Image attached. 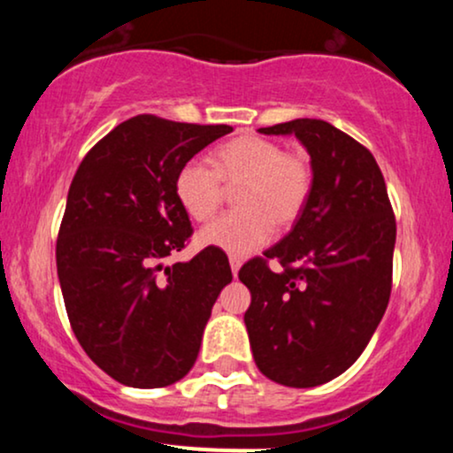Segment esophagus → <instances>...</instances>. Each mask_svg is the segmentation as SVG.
I'll list each match as a JSON object with an SVG mask.
<instances>
[{
  "label": "esophagus",
  "instance_id": "1",
  "mask_svg": "<svg viewBox=\"0 0 453 453\" xmlns=\"http://www.w3.org/2000/svg\"><path fill=\"white\" fill-rule=\"evenodd\" d=\"M230 266H232V274L234 277H238V270H241V259L238 257H230Z\"/></svg>",
  "mask_w": 453,
  "mask_h": 453
}]
</instances>
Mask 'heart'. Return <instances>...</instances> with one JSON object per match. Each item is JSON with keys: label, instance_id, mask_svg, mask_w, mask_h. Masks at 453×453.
<instances>
[{"label": "heart", "instance_id": "obj_1", "mask_svg": "<svg viewBox=\"0 0 453 453\" xmlns=\"http://www.w3.org/2000/svg\"><path fill=\"white\" fill-rule=\"evenodd\" d=\"M226 187H241V209L206 226L200 242L247 256L270 241L274 226L288 230L303 217L313 194V164L277 140L247 134L221 144L212 153V168L191 159L174 179L176 200L196 221H209L219 211Z\"/></svg>", "mask_w": 453, "mask_h": 453}]
</instances>
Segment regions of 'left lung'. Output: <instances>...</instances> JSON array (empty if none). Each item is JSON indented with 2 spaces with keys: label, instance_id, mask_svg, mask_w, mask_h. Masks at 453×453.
I'll return each instance as SVG.
<instances>
[{
  "label": "left lung",
  "instance_id": "1",
  "mask_svg": "<svg viewBox=\"0 0 453 453\" xmlns=\"http://www.w3.org/2000/svg\"><path fill=\"white\" fill-rule=\"evenodd\" d=\"M259 132L304 144L313 194L292 232L238 273L251 292L244 326L264 375L315 388L360 357L386 313L396 219L375 157L345 132L319 119Z\"/></svg>",
  "mask_w": 453,
  "mask_h": 453
}]
</instances>
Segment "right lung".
I'll return each mask as SVG.
<instances>
[{
	"label": "right lung",
	"instance_id": "right-lung-1",
	"mask_svg": "<svg viewBox=\"0 0 453 453\" xmlns=\"http://www.w3.org/2000/svg\"><path fill=\"white\" fill-rule=\"evenodd\" d=\"M230 132L138 114L108 132L72 179L57 238L67 319L87 356L123 386L183 379L212 304L232 280L217 247L160 270L194 234L176 200V173Z\"/></svg>",
	"mask_w": 453,
	"mask_h": 453
}]
</instances>
